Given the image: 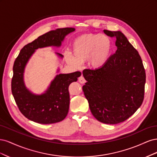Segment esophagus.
<instances>
[{"mask_svg": "<svg viewBox=\"0 0 157 157\" xmlns=\"http://www.w3.org/2000/svg\"><path fill=\"white\" fill-rule=\"evenodd\" d=\"M78 81H79L80 83L84 84V83L86 82V80H85V78H84L83 76L81 75V76H80V77H79V78H78Z\"/></svg>", "mask_w": 157, "mask_h": 157, "instance_id": "obj_1", "label": "esophagus"}]
</instances>
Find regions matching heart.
I'll use <instances>...</instances> for the list:
<instances>
[{
	"instance_id": "obj_1",
	"label": "heart",
	"mask_w": 157,
	"mask_h": 157,
	"mask_svg": "<svg viewBox=\"0 0 157 157\" xmlns=\"http://www.w3.org/2000/svg\"><path fill=\"white\" fill-rule=\"evenodd\" d=\"M111 42L108 38L100 34H84L77 37L72 44L73 56L65 55L67 63L75 68H79L89 59L95 69L105 65L111 54Z\"/></svg>"
}]
</instances>
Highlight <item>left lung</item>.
Masks as SVG:
<instances>
[{"mask_svg":"<svg viewBox=\"0 0 157 157\" xmlns=\"http://www.w3.org/2000/svg\"><path fill=\"white\" fill-rule=\"evenodd\" d=\"M115 37L117 51L103 67L86 70L82 87L90 109L105 124L124 122L139 109L144 99L145 71L141 57L119 31L103 30Z\"/></svg>","mask_w":157,"mask_h":157,"instance_id":"1","label":"left lung"}]
</instances>
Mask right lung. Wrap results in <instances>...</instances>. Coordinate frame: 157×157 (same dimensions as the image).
Here are the masks:
<instances>
[{"label":"right lung","mask_w":157,"mask_h":157,"mask_svg":"<svg viewBox=\"0 0 157 157\" xmlns=\"http://www.w3.org/2000/svg\"><path fill=\"white\" fill-rule=\"evenodd\" d=\"M72 27L60 28L50 31L27 44L21 50L13 66L12 92L21 113L28 119L39 124L59 122L67 116L70 103L69 86L76 82L81 73L76 71L68 74L57 75L48 88L43 94H33L23 80L25 66L38 48L48 46L59 47L65 36L75 31ZM56 54L60 58L63 55Z\"/></svg>","instance_id":"1"}]
</instances>
